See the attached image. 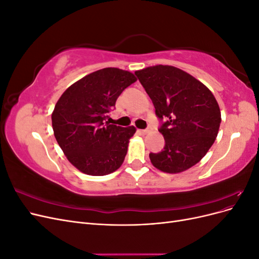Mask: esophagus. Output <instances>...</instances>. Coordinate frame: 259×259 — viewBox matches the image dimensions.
Listing matches in <instances>:
<instances>
[{
	"label": "esophagus",
	"mask_w": 259,
	"mask_h": 259,
	"mask_svg": "<svg viewBox=\"0 0 259 259\" xmlns=\"http://www.w3.org/2000/svg\"><path fill=\"white\" fill-rule=\"evenodd\" d=\"M151 131V128H146V130H139V133L140 134H143V135H146V134H148L149 132Z\"/></svg>",
	"instance_id": "obj_1"
}]
</instances>
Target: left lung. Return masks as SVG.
<instances>
[{"mask_svg": "<svg viewBox=\"0 0 259 259\" xmlns=\"http://www.w3.org/2000/svg\"><path fill=\"white\" fill-rule=\"evenodd\" d=\"M135 74L162 121L159 132L165 146L161 152L149 154L153 166L176 174L195 165L214 144L222 122L214 95L199 80L173 66L148 67Z\"/></svg>", "mask_w": 259, "mask_h": 259, "instance_id": "obj_1", "label": "left lung"}]
</instances>
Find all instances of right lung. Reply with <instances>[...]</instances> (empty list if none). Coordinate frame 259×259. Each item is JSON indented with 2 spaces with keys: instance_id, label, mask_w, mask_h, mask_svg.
Listing matches in <instances>:
<instances>
[{
  "instance_id": "obj_1",
  "label": "right lung",
  "mask_w": 259,
  "mask_h": 259,
  "mask_svg": "<svg viewBox=\"0 0 259 259\" xmlns=\"http://www.w3.org/2000/svg\"><path fill=\"white\" fill-rule=\"evenodd\" d=\"M136 81L125 70L100 69L69 86L58 99L52 113L54 135L69 162L82 173L104 176L122 165L136 128L106 120L121 93Z\"/></svg>"
}]
</instances>
